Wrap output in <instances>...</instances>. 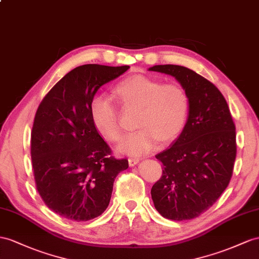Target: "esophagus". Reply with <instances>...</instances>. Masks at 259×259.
I'll list each match as a JSON object with an SVG mask.
<instances>
[{"label": "esophagus", "mask_w": 259, "mask_h": 259, "mask_svg": "<svg viewBox=\"0 0 259 259\" xmlns=\"http://www.w3.org/2000/svg\"><path fill=\"white\" fill-rule=\"evenodd\" d=\"M129 165L130 166H135V165H137L139 163V158H136V157H130L129 158Z\"/></svg>", "instance_id": "34e87169"}]
</instances>
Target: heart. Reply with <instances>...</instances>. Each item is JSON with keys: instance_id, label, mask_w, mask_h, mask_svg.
<instances>
[{"instance_id": "1", "label": "heart", "mask_w": 259, "mask_h": 259, "mask_svg": "<svg viewBox=\"0 0 259 259\" xmlns=\"http://www.w3.org/2000/svg\"><path fill=\"white\" fill-rule=\"evenodd\" d=\"M114 94L125 109H139L136 128L118 147V152L132 156L150 153L158 142L169 144L182 135L189 117L190 97L178 83H164L153 76L135 74L121 79ZM92 121L105 140L115 143L122 137L116 105L105 95L92 98Z\"/></svg>"}]
</instances>
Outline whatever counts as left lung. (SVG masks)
Returning a JSON list of instances; mask_svg holds the SVG:
<instances>
[{
  "label": "left lung",
  "mask_w": 259,
  "mask_h": 259,
  "mask_svg": "<svg viewBox=\"0 0 259 259\" xmlns=\"http://www.w3.org/2000/svg\"><path fill=\"white\" fill-rule=\"evenodd\" d=\"M149 70L174 76L190 97L186 127L155 155L163 173L151 189L154 207L164 218L190 220L211 208L228 187L236 157L235 124L221 92L207 78L175 64Z\"/></svg>",
  "instance_id": "1"
}]
</instances>
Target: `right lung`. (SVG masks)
Returning a JSON list of instances; mask_svg holds the SVG:
<instances>
[{"instance_id":"right-lung-1","label":"right lung","mask_w":259,"mask_h":259,"mask_svg":"<svg viewBox=\"0 0 259 259\" xmlns=\"http://www.w3.org/2000/svg\"><path fill=\"white\" fill-rule=\"evenodd\" d=\"M130 68L84 64L64 75L36 111L30 155L36 188L47 207L73 221L92 220L108 207L117 160L92 121L90 104L98 89Z\"/></svg>"}]
</instances>
